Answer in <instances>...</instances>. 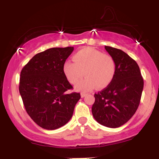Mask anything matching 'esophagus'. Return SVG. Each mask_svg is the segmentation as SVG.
Returning <instances> with one entry per match:
<instances>
[{
  "label": "esophagus",
  "instance_id": "1",
  "mask_svg": "<svg viewBox=\"0 0 159 159\" xmlns=\"http://www.w3.org/2000/svg\"><path fill=\"white\" fill-rule=\"evenodd\" d=\"M86 95H87V94L84 93H81V97H82V98H83V97H84Z\"/></svg>",
  "mask_w": 159,
  "mask_h": 159
}]
</instances>
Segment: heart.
Instances as JSON below:
<instances>
[{
    "label": "heart",
    "mask_w": 159,
    "mask_h": 159,
    "mask_svg": "<svg viewBox=\"0 0 159 159\" xmlns=\"http://www.w3.org/2000/svg\"><path fill=\"white\" fill-rule=\"evenodd\" d=\"M72 60L63 64L62 71L71 84L78 83L84 75L86 78L75 87L78 91H89L95 87L102 90L107 88L116 76V65L113 57L96 49H81L73 55Z\"/></svg>",
    "instance_id": "b5f03b06"
}]
</instances>
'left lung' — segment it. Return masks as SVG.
<instances>
[{"label": "left lung", "mask_w": 159, "mask_h": 159, "mask_svg": "<svg viewBox=\"0 0 159 159\" xmlns=\"http://www.w3.org/2000/svg\"><path fill=\"white\" fill-rule=\"evenodd\" d=\"M105 49L115 60L116 73L107 88L94 94L92 114L100 125L116 128L135 114L142 96L143 79L139 66L126 53L109 46Z\"/></svg>", "instance_id": "left-lung-1"}]
</instances>
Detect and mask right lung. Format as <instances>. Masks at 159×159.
I'll use <instances>...</instances> for the list:
<instances>
[{
  "label": "right lung",
  "mask_w": 159,
  "mask_h": 159,
  "mask_svg": "<svg viewBox=\"0 0 159 159\" xmlns=\"http://www.w3.org/2000/svg\"><path fill=\"white\" fill-rule=\"evenodd\" d=\"M73 47L50 48L37 53L22 68L20 93L28 115L41 128H60L72 117L79 93H68L72 86L62 71Z\"/></svg>",
  "instance_id": "1"
}]
</instances>
